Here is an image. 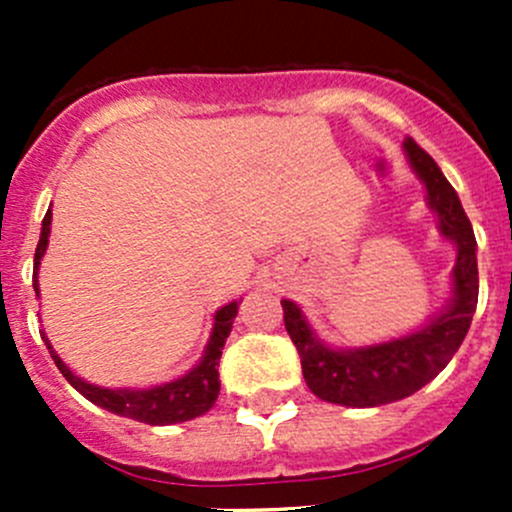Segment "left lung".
Here are the masks:
<instances>
[{
  "label": "left lung",
  "instance_id": "1",
  "mask_svg": "<svg viewBox=\"0 0 512 512\" xmlns=\"http://www.w3.org/2000/svg\"><path fill=\"white\" fill-rule=\"evenodd\" d=\"M406 158L416 178L426 188L428 208L436 213L438 230L456 245V265L451 270V299L426 324L366 347H332L322 342L307 317L292 299H282L289 339L302 359V374L309 391L329 404L349 409L394 404L416 394L421 386L436 379L466 339L478 304V260L476 235L463 210L458 193L446 175L416 146L414 138L404 141Z\"/></svg>",
  "mask_w": 512,
  "mask_h": 512
}]
</instances>
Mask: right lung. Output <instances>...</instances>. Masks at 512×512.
Here are the masks:
<instances>
[{
  "label": "right lung",
  "instance_id": "add662e5",
  "mask_svg": "<svg viewBox=\"0 0 512 512\" xmlns=\"http://www.w3.org/2000/svg\"><path fill=\"white\" fill-rule=\"evenodd\" d=\"M49 232H51V210L44 215V223H41V235L39 245L34 252V292L39 297V265L41 257H44L46 245H49ZM237 299H232L230 304L220 307L215 312L213 332H210L208 344H205V352L200 356L198 364L188 371V374L178 376L173 381H165V384L148 386V389H106V386H96L84 381L81 376H76L69 366L61 361V356L54 352L46 332H41L46 349H49L51 359L59 366L61 374L66 376L71 386L79 391L84 399H89L91 404L101 406V409L111 411V414L133 418V421L148 423V426H170V423H183L190 418H198L208 414L213 409V404L218 401L220 394V379H218V366L220 356H223L225 339L230 337L232 322L237 317Z\"/></svg>",
  "mask_w": 512,
  "mask_h": 512
}]
</instances>
